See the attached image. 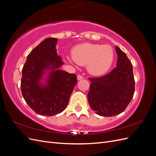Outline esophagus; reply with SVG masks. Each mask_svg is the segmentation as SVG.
I'll return each mask as SVG.
<instances>
[{"label": "esophagus", "instance_id": "34e87169", "mask_svg": "<svg viewBox=\"0 0 156 156\" xmlns=\"http://www.w3.org/2000/svg\"><path fill=\"white\" fill-rule=\"evenodd\" d=\"M82 79H83V77L81 75H77V80H81Z\"/></svg>", "mask_w": 156, "mask_h": 156}]
</instances>
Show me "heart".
<instances>
[{
	"instance_id": "obj_1",
	"label": "heart",
	"mask_w": 156,
	"mask_h": 156,
	"mask_svg": "<svg viewBox=\"0 0 156 156\" xmlns=\"http://www.w3.org/2000/svg\"><path fill=\"white\" fill-rule=\"evenodd\" d=\"M72 58L69 62L87 64L88 72L93 75H101L110 69L114 59V52L108 45L84 43L75 46L72 51Z\"/></svg>"
}]
</instances>
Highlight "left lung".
Here are the masks:
<instances>
[{"mask_svg": "<svg viewBox=\"0 0 156 156\" xmlns=\"http://www.w3.org/2000/svg\"><path fill=\"white\" fill-rule=\"evenodd\" d=\"M116 66L104 76L89 78L88 100L91 108L101 116H113L124 112L133 98L135 80L133 66L126 55L116 46Z\"/></svg>", "mask_w": 156, "mask_h": 156, "instance_id": "left-lung-1", "label": "left lung"}]
</instances>
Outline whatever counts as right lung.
<instances>
[{"mask_svg": "<svg viewBox=\"0 0 156 156\" xmlns=\"http://www.w3.org/2000/svg\"><path fill=\"white\" fill-rule=\"evenodd\" d=\"M57 41L48 37L41 41L27 56L22 69V95L29 107L40 115L51 116L62 112L77 83L75 73L59 69L64 62L56 53ZM46 74L48 76L44 79ZM42 79L44 84L41 83Z\"/></svg>", "mask_w": 156, "mask_h": 156, "instance_id": "obj_1", "label": "right lung"}]
</instances>
